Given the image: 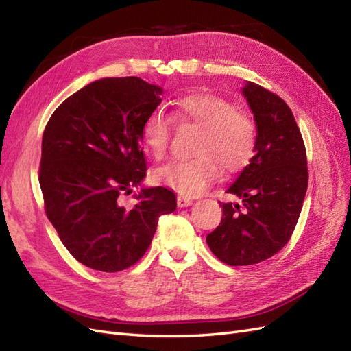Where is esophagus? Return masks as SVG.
Listing matches in <instances>:
<instances>
[{"label":"esophagus","mask_w":351,"mask_h":351,"mask_svg":"<svg viewBox=\"0 0 351 351\" xmlns=\"http://www.w3.org/2000/svg\"><path fill=\"white\" fill-rule=\"evenodd\" d=\"M176 203L179 208H188V206L193 204V200L190 197H185V195H178L176 197Z\"/></svg>","instance_id":"1"}]
</instances>
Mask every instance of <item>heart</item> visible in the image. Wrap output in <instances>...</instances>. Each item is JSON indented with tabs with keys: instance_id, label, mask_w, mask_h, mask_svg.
<instances>
[{
	"instance_id": "obj_1",
	"label": "heart",
	"mask_w": 351,
	"mask_h": 351,
	"mask_svg": "<svg viewBox=\"0 0 351 351\" xmlns=\"http://www.w3.org/2000/svg\"><path fill=\"white\" fill-rule=\"evenodd\" d=\"M175 119L202 128L195 147L199 157L172 160L156 170V179L184 195H199L221 173L240 172L256 149V125L246 112L237 111L228 99L215 93H193L178 102ZM173 123L163 110H154L142 125V141L149 154L161 160L167 154Z\"/></svg>"
}]
</instances>
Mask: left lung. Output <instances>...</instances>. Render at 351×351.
<instances>
[{
    "instance_id": "left-lung-1",
    "label": "left lung",
    "mask_w": 351,
    "mask_h": 351,
    "mask_svg": "<svg viewBox=\"0 0 351 351\" xmlns=\"http://www.w3.org/2000/svg\"><path fill=\"white\" fill-rule=\"evenodd\" d=\"M243 95L258 128L255 156L227 190L241 204L222 203L219 226L206 237L213 255L232 267L263 263L285 247L308 185L307 152L291 108L252 82Z\"/></svg>"
}]
</instances>
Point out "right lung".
Listing matches in <instances>:
<instances>
[{
    "mask_svg": "<svg viewBox=\"0 0 351 351\" xmlns=\"http://www.w3.org/2000/svg\"><path fill=\"white\" fill-rule=\"evenodd\" d=\"M161 88L138 77L102 78L62 102L43 133L44 210L78 263L105 273L136 264L161 215L176 209L165 186L145 188L128 209L120 195L147 175L142 125Z\"/></svg>",
    "mask_w": 351,
    "mask_h": 351,
    "instance_id": "1",
    "label": "right lung"
}]
</instances>
